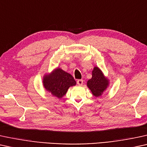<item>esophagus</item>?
Masks as SVG:
<instances>
[{"label": "esophagus", "instance_id": "obj_1", "mask_svg": "<svg viewBox=\"0 0 147 147\" xmlns=\"http://www.w3.org/2000/svg\"><path fill=\"white\" fill-rule=\"evenodd\" d=\"M77 84L79 85H82L83 84V80H82V79L77 80Z\"/></svg>", "mask_w": 147, "mask_h": 147}]
</instances>
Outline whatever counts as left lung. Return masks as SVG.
<instances>
[{
	"label": "left lung",
	"mask_w": 147,
	"mask_h": 147,
	"mask_svg": "<svg viewBox=\"0 0 147 147\" xmlns=\"http://www.w3.org/2000/svg\"><path fill=\"white\" fill-rule=\"evenodd\" d=\"M87 87L95 97L103 95L109 86V79L105 77L100 68L95 66L92 70V77L87 83Z\"/></svg>",
	"instance_id": "left-lung-1"
}]
</instances>
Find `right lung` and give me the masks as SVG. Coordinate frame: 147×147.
Listing matches in <instances>:
<instances>
[{"instance_id":"1","label":"right lung","mask_w":147,"mask_h":147,"mask_svg":"<svg viewBox=\"0 0 147 147\" xmlns=\"http://www.w3.org/2000/svg\"><path fill=\"white\" fill-rule=\"evenodd\" d=\"M42 83L44 89L58 99L62 98L69 87L77 84L70 74L59 67L54 68L50 73L44 74Z\"/></svg>"}]
</instances>
